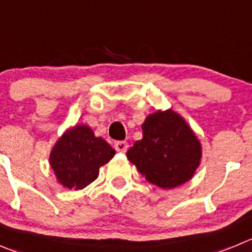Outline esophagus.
I'll return each mask as SVG.
<instances>
[{
  "instance_id": "esophagus-1",
  "label": "esophagus",
  "mask_w": 252,
  "mask_h": 252,
  "mask_svg": "<svg viewBox=\"0 0 252 252\" xmlns=\"http://www.w3.org/2000/svg\"><path fill=\"white\" fill-rule=\"evenodd\" d=\"M114 149L118 153H126L128 149V143L123 142V140H119L114 144Z\"/></svg>"
}]
</instances>
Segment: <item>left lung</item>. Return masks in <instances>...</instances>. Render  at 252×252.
I'll list each match as a JSON object with an SVG mask.
<instances>
[{"mask_svg": "<svg viewBox=\"0 0 252 252\" xmlns=\"http://www.w3.org/2000/svg\"><path fill=\"white\" fill-rule=\"evenodd\" d=\"M143 139L126 158L152 184L171 189L190 180L200 164L201 144L187 122L171 109L148 115Z\"/></svg>", "mask_w": 252, "mask_h": 252, "instance_id": "obj_1", "label": "left lung"}]
</instances>
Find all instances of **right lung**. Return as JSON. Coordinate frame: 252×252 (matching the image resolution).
Segmentation results:
<instances>
[{"label":"right lung","mask_w":252,"mask_h":252,"mask_svg":"<svg viewBox=\"0 0 252 252\" xmlns=\"http://www.w3.org/2000/svg\"><path fill=\"white\" fill-rule=\"evenodd\" d=\"M115 155V150L88 126H76L57 140L49 163L61 185L79 190L98 178L99 168Z\"/></svg>","instance_id":"obj_1"}]
</instances>
